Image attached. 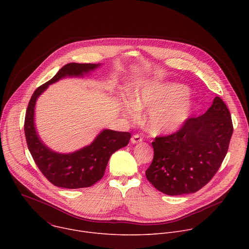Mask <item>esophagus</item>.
Returning <instances> with one entry per match:
<instances>
[{
  "instance_id": "34e87169",
  "label": "esophagus",
  "mask_w": 249,
  "mask_h": 249,
  "mask_svg": "<svg viewBox=\"0 0 249 249\" xmlns=\"http://www.w3.org/2000/svg\"><path fill=\"white\" fill-rule=\"evenodd\" d=\"M143 137H142L141 135L139 134H136V135H133V137L131 138V142L133 144H138V143H141L142 141H143Z\"/></svg>"
}]
</instances>
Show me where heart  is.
<instances>
[{"label":"heart","instance_id":"heart-1","mask_svg":"<svg viewBox=\"0 0 249 249\" xmlns=\"http://www.w3.org/2000/svg\"><path fill=\"white\" fill-rule=\"evenodd\" d=\"M136 111L152 108L148 126L155 133L170 132L183 124L194 110L195 103L182 86L148 87L131 100ZM128 115H133L128 111Z\"/></svg>","mask_w":249,"mask_h":249}]
</instances>
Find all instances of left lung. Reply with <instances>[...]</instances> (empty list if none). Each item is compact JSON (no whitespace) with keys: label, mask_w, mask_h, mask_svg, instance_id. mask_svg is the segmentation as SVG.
I'll use <instances>...</instances> for the list:
<instances>
[{"label":"left lung","mask_w":249,"mask_h":249,"mask_svg":"<svg viewBox=\"0 0 249 249\" xmlns=\"http://www.w3.org/2000/svg\"><path fill=\"white\" fill-rule=\"evenodd\" d=\"M233 132L226 103L216 96L199 117H188L176 132L157 136L147 179L159 191L175 196L195 193L219 170Z\"/></svg>","instance_id":"obj_1"}]
</instances>
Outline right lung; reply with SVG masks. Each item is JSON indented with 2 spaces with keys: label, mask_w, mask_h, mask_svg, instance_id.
<instances>
[{
  "label": "right lung",
  "mask_w": 249,
  "mask_h": 249,
  "mask_svg": "<svg viewBox=\"0 0 249 249\" xmlns=\"http://www.w3.org/2000/svg\"><path fill=\"white\" fill-rule=\"evenodd\" d=\"M98 66L80 63L67 64L50 81L35 89L29 100L24 119L27 147L42 174L55 186L69 189L92 186L103 177L111 155L129 144L131 138L129 132L104 130L89 146L73 154L61 155L45 147L35 132L33 122L35 102L47 87L65 76H82L83 73H88Z\"/></svg>",
  "instance_id": "add662e5"
}]
</instances>
